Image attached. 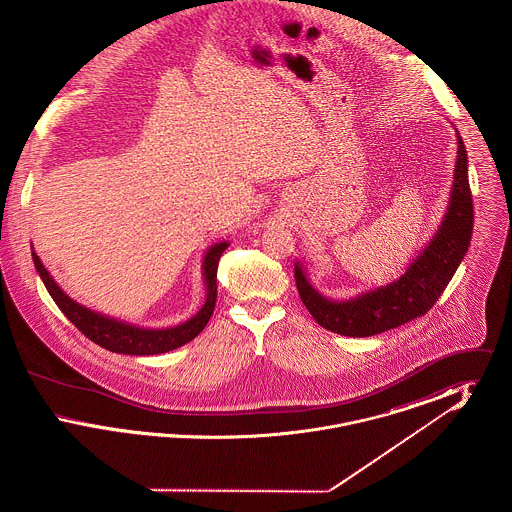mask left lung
<instances>
[{"label": "left lung", "mask_w": 512, "mask_h": 512, "mask_svg": "<svg viewBox=\"0 0 512 512\" xmlns=\"http://www.w3.org/2000/svg\"><path fill=\"white\" fill-rule=\"evenodd\" d=\"M457 144L455 180L445 217L430 244L416 255L397 280L357 297L334 301L318 293L311 286L303 265L299 261L295 263L299 297L322 328L349 338H366L422 317L434 307L468 251L474 226L468 157L459 132Z\"/></svg>", "instance_id": "obj_1"}]
</instances>
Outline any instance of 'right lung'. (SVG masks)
Segmentation results:
<instances>
[{"mask_svg": "<svg viewBox=\"0 0 512 512\" xmlns=\"http://www.w3.org/2000/svg\"><path fill=\"white\" fill-rule=\"evenodd\" d=\"M228 245H230L228 242H219L205 251L203 267H201L205 288H207L205 303L194 317L171 328H144L130 322H122L119 318L96 313L76 303L73 297L63 292L34 251H32V259H34V267L38 270L49 295L57 303V307L88 340L122 355H159V353L178 349L184 343L194 340L195 336L207 326L217 303V268H219L220 255Z\"/></svg>", "mask_w": 512, "mask_h": 512, "instance_id": "add662e5", "label": "right lung"}]
</instances>
